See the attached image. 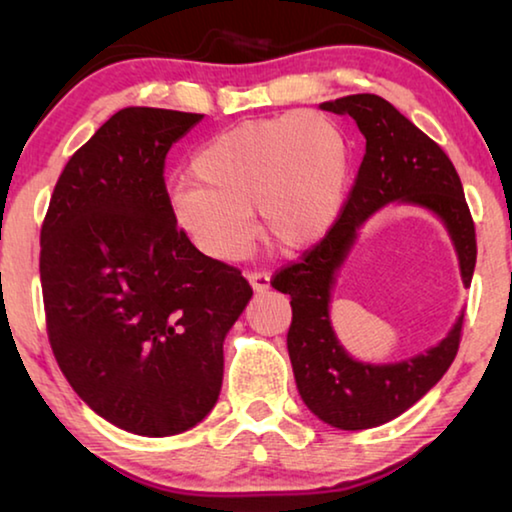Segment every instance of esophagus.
<instances>
[{
	"instance_id": "34e87169",
	"label": "esophagus",
	"mask_w": 512,
	"mask_h": 512,
	"mask_svg": "<svg viewBox=\"0 0 512 512\" xmlns=\"http://www.w3.org/2000/svg\"><path fill=\"white\" fill-rule=\"evenodd\" d=\"M250 287H253L255 291H266L268 287H271V275H268L266 271H248L246 273Z\"/></svg>"
}]
</instances>
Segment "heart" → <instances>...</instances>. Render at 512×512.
Wrapping results in <instances>:
<instances>
[{"instance_id":"obj_1","label":"heart","mask_w":512,"mask_h":512,"mask_svg":"<svg viewBox=\"0 0 512 512\" xmlns=\"http://www.w3.org/2000/svg\"><path fill=\"white\" fill-rule=\"evenodd\" d=\"M352 146L323 112H284L246 121L207 142L192 160L194 180L169 192L173 223L214 259H237L259 230L271 244H318L343 210Z\"/></svg>"}]
</instances>
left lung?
<instances>
[{
	"label": "left lung",
	"instance_id": "8db88e82",
	"mask_svg": "<svg viewBox=\"0 0 512 512\" xmlns=\"http://www.w3.org/2000/svg\"><path fill=\"white\" fill-rule=\"evenodd\" d=\"M323 110L357 121L366 153L332 230L298 262L275 271L271 287L291 296L287 348L300 397L323 422L359 431L397 418L438 384L461 345L463 316L445 341L409 361L372 366L348 357L329 325V289L354 232L386 203L427 207L454 239L465 287L476 264V232L452 160L395 106L377 94H350L323 103Z\"/></svg>",
	"mask_w": 512,
	"mask_h": 512
}]
</instances>
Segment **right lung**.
Wrapping results in <instances>:
<instances>
[{
	"instance_id": "1",
	"label": "right lung",
	"mask_w": 512,
	"mask_h": 512,
	"mask_svg": "<svg viewBox=\"0 0 512 512\" xmlns=\"http://www.w3.org/2000/svg\"><path fill=\"white\" fill-rule=\"evenodd\" d=\"M203 119L131 106L60 173L40 230L47 336L94 413L137 436H173L219 400L223 339L253 289L173 223L164 160Z\"/></svg>"
}]
</instances>
